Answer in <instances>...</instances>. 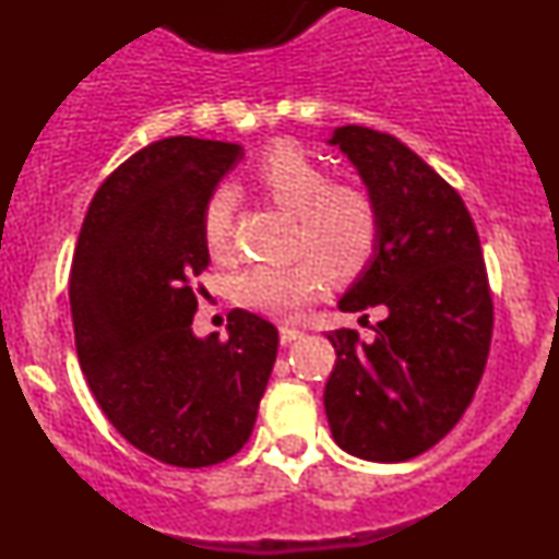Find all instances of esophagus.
Masks as SVG:
<instances>
[{
    "mask_svg": "<svg viewBox=\"0 0 559 559\" xmlns=\"http://www.w3.org/2000/svg\"><path fill=\"white\" fill-rule=\"evenodd\" d=\"M301 338V331L294 329V325H281V344H292Z\"/></svg>",
    "mask_w": 559,
    "mask_h": 559,
    "instance_id": "1",
    "label": "esophagus"
}]
</instances>
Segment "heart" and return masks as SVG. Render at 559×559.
Wrapping results in <instances>:
<instances>
[{
    "mask_svg": "<svg viewBox=\"0 0 559 559\" xmlns=\"http://www.w3.org/2000/svg\"><path fill=\"white\" fill-rule=\"evenodd\" d=\"M254 181L278 207L297 213L299 249L310 252L336 281L360 275L373 260L378 213L373 199L352 183H329L316 159L292 144H278L260 157ZM234 197L217 189L202 213V239L213 258L230 247ZM318 261V262H319ZM317 262V263H318ZM314 260L292 265H252L234 284V297L247 310L271 318H294L316 301L323 272Z\"/></svg>",
    "mask_w": 559,
    "mask_h": 559,
    "instance_id": "1",
    "label": "heart"
}]
</instances>
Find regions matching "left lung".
Listing matches in <instances>:
<instances>
[{"label":"left lung","instance_id":"left-lung-1","mask_svg":"<svg viewBox=\"0 0 559 559\" xmlns=\"http://www.w3.org/2000/svg\"><path fill=\"white\" fill-rule=\"evenodd\" d=\"M329 144L355 165L378 213L373 260L338 310L381 307L383 320L370 344L349 329L329 333L325 415L344 452L404 463L457 426L484 376L493 325L484 252L457 191L400 139L342 126Z\"/></svg>","mask_w":559,"mask_h":559}]
</instances>
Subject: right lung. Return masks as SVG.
Here are the masks:
<instances>
[{
    "label": "right lung",
    "mask_w": 559,
    "mask_h": 559,
    "mask_svg": "<svg viewBox=\"0 0 559 559\" xmlns=\"http://www.w3.org/2000/svg\"><path fill=\"white\" fill-rule=\"evenodd\" d=\"M243 150L173 136L99 186L75 243L70 312L83 376L102 413L165 465L207 467L252 436L278 329L247 310L228 338L191 331V281L210 265L202 213Z\"/></svg>",
    "instance_id": "add662e5"
}]
</instances>
